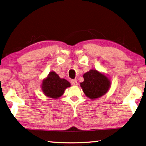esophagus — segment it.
<instances>
[{"label":"esophagus","instance_id":"obj_1","mask_svg":"<svg viewBox=\"0 0 146 146\" xmlns=\"http://www.w3.org/2000/svg\"><path fill=\"white\" fill-rule=\"evenodd\" d=\"M71 84H72L73 86H77V85H78V81H77L76 79H73V80L71 81Z\"/></svg>","mask_w":146,"mask_h":146}]
</instances>
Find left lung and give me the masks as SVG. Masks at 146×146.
<instances>
[{"label":"left lung","instance_id":"1","mask_svg":"<svg viewBox=\"0 0 146 146\" xmlns=\"http://www.w3.org/2000/svg\"><path fill=\"white\" fill-rule=\"evenodd\" d=\"M84 81L80 86L84 93L91 100H95L104 95L109 90L111 82L105 74L91 69L83 74Z\"/></svg>","mask_w":146,"mask_h":146}]
</instances>
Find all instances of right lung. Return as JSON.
<instances>
[{
  "label": "right lung",
  "instance_id": "obj_1",
  "mask_svg": "<svg viewBox=\"0 0 146 146\" xmlns=\"http://www.w3.org/2000/svg\"><path fill=\"white\" fill-rule=\"evenodd\" d=\"M70 86L69 82L60 78L55 72L51 71L42 80L41 89L46 97L57 99L63 95L66 88Z\"/></svg>",
  "mask_w": 146,
  "mask_h": 146
}]
</instances>
